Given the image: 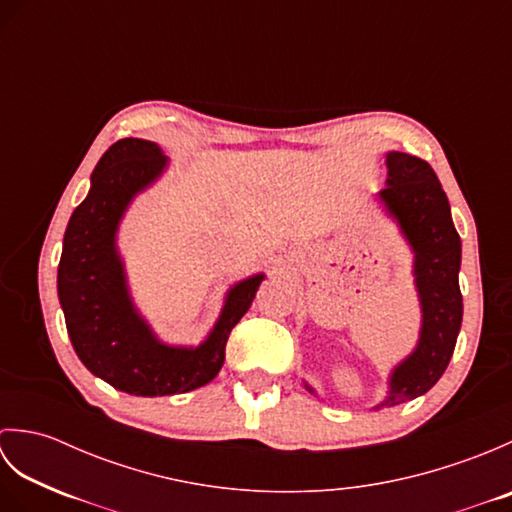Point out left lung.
I'll use <instances>...</instances> for the list:
<instances>
[{
  "label": "left lung",
  "instance_id": "8db88e82",
  "mask_svg": "<svg viewBox=\"0 0 512 512\" xmlns=\"http://www.w3.org/2000/svg\"><path fill=\"white\" fill-rule=\"evenodd\" d=\"M378 200L413 250V277L422 308L418 345L391 372L387 396L374 407L383 409L427 394L451 361L462 325V242L447 193L429 162L389 151L387 187ZM306 389L314 394L310 385Z\"/></svg>",
  "mask_w": 512,
  "mask_h": 512
}]
</instances>
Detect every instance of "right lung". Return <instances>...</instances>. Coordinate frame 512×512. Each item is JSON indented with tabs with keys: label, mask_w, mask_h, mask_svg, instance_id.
Instances as JSON below:
<instances>
[{
	"label": "right lung",
	"mask_w": 512,
	"mask_h": 512,
	"mask_svg": "<svg viewBox=\"0 0 512 512\" xmlns=\"http://www.w3.org/2000/svg\"><path fill=\"white\" fill-rule=\"evenodd\" d=\"M165 169L167 158L151 140L123 138L107 149L94 167L88 198L65 228L57 273L65 328L81 363L125 394L149 398L211 383L224 365L228 334L266 277L242 279L226 292L220 319L198 347L158 341L129 295L116 233L129 202Z\"/></svg>",
	"instance_id": "1"
}]
</instances>
